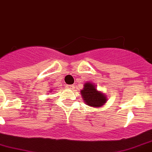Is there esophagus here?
Here are the masks:
<instances>
[{"mask_svg":"<svg viewBox=\"0 0 152 152\" xmlns=\"http://www.w3.org/2000/svg\"><path fill=\"white\" fill-rule=\"evenodd\" d=\"M67 88L68 89H71L73 90L75 88V85H67Z\"/></svg>","mask_w":152,"mask_h":152,"instance_id":"obj_1","label":"esophagus"}]
</instances>
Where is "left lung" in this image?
Masks as SVG:
<instances>
[{"label":"left lung","instance_id":"obj_1","mask_svg":"<svg viewBox=\"0 0 152 152\" xmlns=\"http://www.w3.org/2000/svg\"><path fill=\"white\" fill-rule=\"evenodd\" d=\"M81 92L85 102L89 106L100 107L106 102V96L100 91H98L93 84L87 82Z\"/></svg>","mask_w":152,"mask_h":152}]
</instances>
